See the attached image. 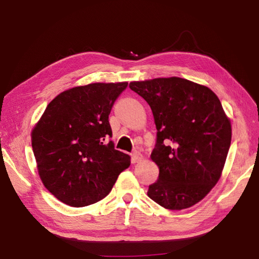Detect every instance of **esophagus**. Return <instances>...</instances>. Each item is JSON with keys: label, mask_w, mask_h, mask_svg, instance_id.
Instances as JSON below:
<instances>
[{"label": "esophagus", "mask_w": 259, "mask_h": 259, "mask_svg": "<svg viewBox=\"0 0 259 259\" xmlns=\"http://www.w3.org/2000/svg\"><path fill=\"white\" fill-rule=\"evenodd\" d=\"M131 159H133V162H138L142 159V155L139 151L135 150L133 153H131Z\"/></svg>", "instance_id": "34e87169"}]
</instances>
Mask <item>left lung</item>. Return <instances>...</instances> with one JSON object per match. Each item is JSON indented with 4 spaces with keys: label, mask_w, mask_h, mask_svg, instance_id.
Masks as SVG:
<instances>
[{
    "label": "left lung",
    "mask_w": 259,
    "mask_h": 259,
    "mask_svg": "<svg viewBox=\"0 0 259 259\" xmlns=\"http://www.w3.org/2000/svg\"><path fill=\"white\" fill-rule=\"evenodd\" d=\"M129 87L149 104L157 128L151 159L159 177L148 196L171 210L194 206L221 178L232 141L221 101L207 87L177 76Z\"/></svg>",
    "instance_id": "obj_1"
}]
</instances>
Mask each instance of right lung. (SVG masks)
Wrapping results in <instances>:
<instances>
[{
    "label": "right lung",
    "mask_w": 259,
    "mask_h": 259,
    "mask_svg": "<svg viewBox=\"0 0 259 259\" xmlns=\"http://www.w3.org/2000/svg\"><path fill=\"white\" fill-rule=\"evenodd\" d=\"M128 87L91 83L60 93L32 131V148L46 188L71 207L103 199L130 157L114 149L109 114Z\"/></svg>",
    "instance_id": "1"
}]
</instances>
